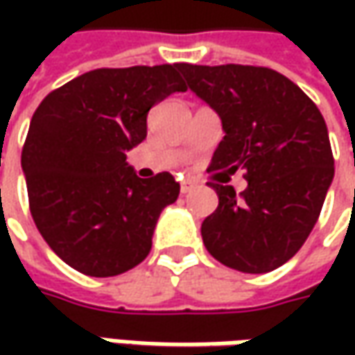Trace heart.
<instances>
[{"instance_id":"heart-1","label":"heart","mask_w":355,"mask_h":355,"mask_svg":"<svg viewBox=\"0 0 355 355\" xmlns=\"http://www.w3.org/2000/svg\"><path fill=\"white\" fill-rule=\"evenodd\" d=\"M193 124L203 134H207V136H219L221 116H219V112L215 108H211V106H201L198 110V114L193 116Z\"/></svg>"}]
</instances>
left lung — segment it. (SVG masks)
I'll list each match as a JSON object with an SVG mask.
<instances>
[{"label": "left lung", "instance_id": "left-lung-1", "mask_svg": "<svg viewBox=\"0 0 355 355\" xmlns=\"http://www.w3.org/2000/svg\"><path fill=\"white\" fill-rule=\"evenodd\" d=\"M180 90L166 67L96 69L53 90L21 152L29 209L53 252L89 277H116L152 249L157 217L180 196L168 171H136L150 108Z\"/></svg>", "mask_w": 355, "mask_h": 355}]
</instances>
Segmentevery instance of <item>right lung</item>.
<instances>
[{
  "label": "right lung",
  "mask_w": 355,
  "mask_h": 355,
  "mask_svg": "<svg viewBox=\"0 0 355 355\" xmlns=\"http://www.w3.org/2000/svg\"><path fill=\"white\" fill-rule=\"evenodd\" d=\"M198 94L225 132L209 170L235 166L247 182L239 196L215 187L219 205L201 223L205 249L241 272L275 270L306 241L332 184L326 122L293 80L266 67H213Z\"/></svg>",
  "instance_id": "obj_1"
}]
</instances>
